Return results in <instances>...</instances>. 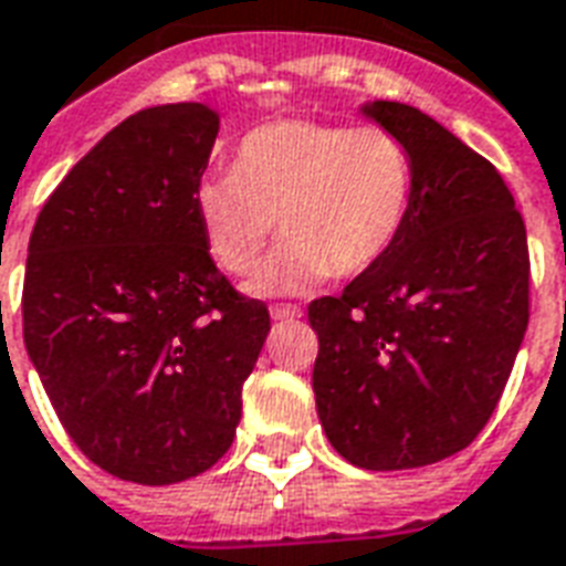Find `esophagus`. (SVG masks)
Masks as SVG:
<instances>
[{
  "mask_svg": "<svg viewBox=\"0 0 566 566\" xmlns=\"http://www.w3.org/2000/svg\"><path fill=\"white\" fill-rule=\"evenodd\" d=\"M270 314H273V321H293V317H302V308L287 305V302H275V305H270Z\"/></svg>",
  "mask_w": 566,
  "mask_h": 566,
  "instance_id": "34e87169",
  "label": "esophagus"
}]
</instances>
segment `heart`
I'll return each mask as SVG.
<instances>
[{
	"instance_id": "heart-1",
	"label": "heart",
	"mask_w": 566,
	"mask_h": 566,
	"mask_svg": "<svg viewBox=\"0 0 566 566\" xmlns=\"http://www.w3.org/2000/svg\"><path fill=\"white\" fill-rule=\"evenodd\" d=\"M412 201L416 159L398 133L314 118L249 129L231 171H210L196 187L207 249L226 273H254L275 228L284 237L254 293H300L377 266Z\"/></svg>"
}]
</instances>
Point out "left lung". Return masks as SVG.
<instances>
[{
  "label": "left lung",
  "instance_id": "8db88e82",
  "mask_svg": "<svg viewBox=\"0 0 566 566\" xmlns=\"http://www.w3.org/2000/svg\"><path fill=\"white\" fill-rule=\"evenodd\" d=\"M361 115L416 159L395 249L338 296L308 305L314 398L344 460L398 472L463 451L493 416L528 329V237L490 159L416 106Z\"/></svg>",
  "mask_w": 566,
  "mask_h": 566
}]
</instances>
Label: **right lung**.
Returning <instances> with one entry per match:
<instances>
[{
  "label": "right lung",
  "instance_id": "add662e5",
  "mask_svg": "<svg viewBox=\"0 0 566 566\" xmlns=\"http://www.w3.org/2000/svg\"><path fill=\"white\" fill-rule=\"evenodd\" d=\"M216 133L205 103L129 115L67 171L29 240V359L82 454L133 484H178L226 454L270 332L198 222Z\"/></svg>",
  "mask_w": 566,
  "mask_h": 566
}]
</instances>
